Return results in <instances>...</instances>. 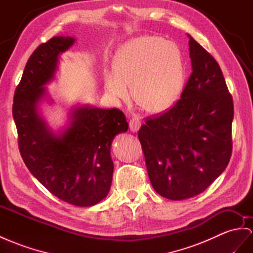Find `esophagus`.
Wrapping results in <instances>:
<instances>
[{
  "label": "esophagus",
  "instance_id": "34e87169",
  "mask_svg": "<svg viewBox=\"0 0 253 253\" xmlns=\"http://www.w3.org/2000/svg\"><path fill=\"white\" fill-rule=\"evenodd\" d=\"M141 127V122L138 120V119H131L130 121H129V129L132 132H137L139 129Z\"/></svg>",
  "mask_w": 253,
  "mask_h": 253
}]
</instances>
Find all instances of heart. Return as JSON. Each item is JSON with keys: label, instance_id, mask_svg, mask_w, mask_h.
<instances>
[{"label": "heart", "instance_id": "1", "mask_svg": "<svg viewBox=\"0 0 253 253\" xmlns=\"http://www.w3.org/2000/svg\"><path fill=\"white\" fill-rule=\"evenodd\" d=\"M114 73H106L105 88L116 101L133 99L145 111L161 113L175 105L183 92L185 69L175 43L158 36H141L115 54Z\"/></svg>", "mask_w": 253, "mask_h": 253}]
</instances>
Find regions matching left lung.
I'll return each instance as SVG.
<instances>
[{
    "label": "left lung",
    "instance_id": "left-lung-1",
    "mask_svg": "<svg viewBox=\"0 0 253 253\" xmlns=\"http://www.w3.org/2000/svg\"><path fill=\"white\" fill-rule=\"evenodd\" d=\"M189 54L192 73L180 99L138 133L155 191L174 201L203 192L232 154L234 107L222 71L191 36Z\"/></svg>",
    "mask_w": 253,
    "mask_h": 253
}]
</instances>
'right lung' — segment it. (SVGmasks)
Masks as SVG:
<instances>
[{"label": "right lung", "instance_id": "obj_1", "mask_svg": "<svg viewBox=\"0 0 253 253\" xmlns=\"http://www.w3.org/2000/svg\"><path fill=\"white\" fill-rule=\"evenodd\" d=\"M75 42L55 36L34 51L16 88L12 116L19 151L30 172L56 198L85 207L108 196L114 168L111 144L116 134L128 130V123L119 109L88 105L71 108L60 133L42 118L40 105L48 98L44 85L54 79L60 55Z\"/></svg>", "mask_w": 253, "mask_h": 253}]
</instances>
